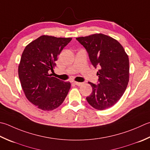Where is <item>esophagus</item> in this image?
Segmentation results:
<instances>
[{"label":"esophagus","mask_w":150,"mask_h":150,"mask_svg":"<svg viewBox=\"0 0 150 150\" xmlns=\"http://www.w3.org/2000/svg\"><path fill=\"white\" fill-rule=\"evenodd\" d=\"M74 83L75 85H77V86H81V85L82 84L81 83H78V82H74Z\"/></svg>","instance_id":"obj_1"}]
</instances>
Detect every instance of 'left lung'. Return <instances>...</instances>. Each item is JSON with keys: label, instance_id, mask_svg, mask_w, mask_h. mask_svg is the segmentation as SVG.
I'll return each mask as SVG.
<instances>
[{"label": "left lung", "instance_id": "left-lung-1", "mask_svg": "<svg viewBox=\"0 0 150 150\" xmlns=\"http://www.w3.org/2000/svg\"><path fill=\"white\" fill-rule=\"evenodd\" d=\"M88 54L93 66L99 69L98 84L89 82L92 92L86 98L96 109L105 110L118 102L129 83V62L122 45L114 38L103 34L76 38Z\"/></svg>", "mask_w": 150, "mask_h": 150}]
</instances>
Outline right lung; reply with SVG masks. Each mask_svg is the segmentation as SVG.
Listing matches in <instances>:
<instances>
[{
    "instance_id": "add662e5",
    "label": "right lung",
    "mask_w": 150,
    "mask_h": 150,
    "mask_svg": "<svg viewBox=\"0 0 150 150\" xmlns=\"http://www.w3.org/2000/svg\"><path fill=\"white\" fill-rule=\"evenodd\" d=\"M72 38L42 36L26 46L18 67V74L26 98L43 110H52L62 103L71 88L49 74L53 71L64 47Z\"/></svg>"
}]
</instances>
